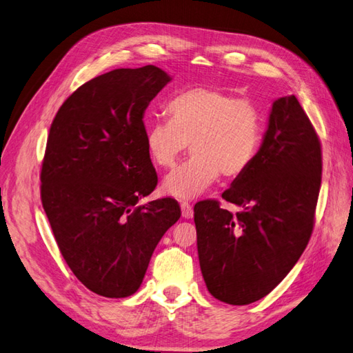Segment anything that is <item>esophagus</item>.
Wrapping results in <instances>:
<instances>
[{"instance_id":"1","label":"esophagus","mask_w":353,"mask_h":353,"mask_svg":"<svg viewBox=\"0 0 353 353\" xmlns=\"http://www.w3.org/2000/svg\"><path fill=\"white\" fill-rule=\"evenodd\" d=\"M181 212L184 219H192L193 217V206L188 202H181Z\"/></svg>"}]
</instances>
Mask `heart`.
Returning a JSON list of instances; mask_svg holds the SVG:
<instances>
[{
	"label": "heart",
	"mask_w": 353,
	"mask_h": 353,
	"mask_svg": "<svg viewBox=\"0 0 353 353\" xmlns=\"http://www.w3.org/2000/svg\"><path fill=\"white\" fill-rule=\"evenodd\" d=\"M168 118L145 130L151 161L169 169L185 150L193 156L166 176L163 190L176 199H194L223 174L238 178L261 150L265 121L256 101L217 87H196L168 106Z\"/></svg>",
	"instance_id": "obj_1"
}]
</instances>
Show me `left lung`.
I'll return each instance as SVG.
<instances>
[{
    "mask_svg": "<svg viewBox=\"0 0 353 353\" xmlns=\"http://www.w3.org/2000/svg\"><path fill=\"white\" fill-rule=\"evenodd\" d=\"M322 181L319 136L295 96L272 103L253 165L216 199L194 205L197 254L210 294L232 305L266 296L310 241Z\"/></svg>",
    "mask_w": 353,
    "mask_h": 353,
    "instance_id": "1",
    "label": "left lung"
}]
</instances>
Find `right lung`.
<instances>
[{"instance_id": "add662e5", "label": "right lung", "mask_w": 353, "mask_h": 353, "mask_svg": "<svg viewBox=\"0 0 353 353\" xmlns=\"http://www.w3.org/2000/svg\"><path fill=\"white\" fill-rule=\"evenodd\" d=\"M170 81L156 65L115 68L83 83L50 124L40 172L41 205L68 268L106 298L133 295L154 248L181 217L161 197L143 114Z\"/></svg>"}]
</instances>
